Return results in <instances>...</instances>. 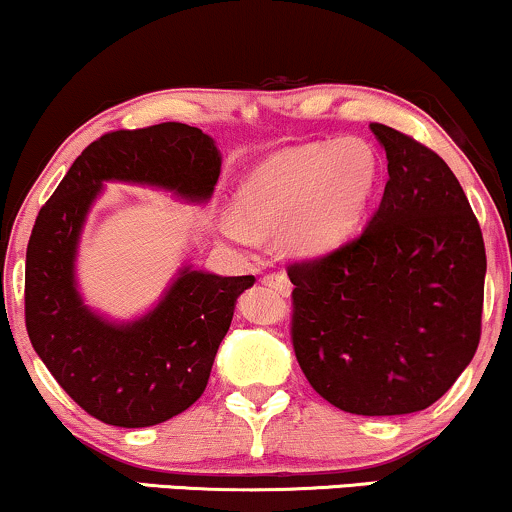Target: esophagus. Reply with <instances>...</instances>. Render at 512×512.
<instances>
[{
  "label": "esophagus",
  "instance_id": "1",
  "mask_svg": "<svg viewBox=\"0 0 512 512\" xmlns=\"http://www.w3.org/2000/svg\"><path fill=\"white\" fill-rule=\"evenodd\" d=\"M264 284L272 286V289L279 291L281 296H289V293H291V281H289V276H286L284 272L267 274V276H264Z\"/></svg>",
  "mask_w": 512,
  "mask_h": 512
}]
</instances>
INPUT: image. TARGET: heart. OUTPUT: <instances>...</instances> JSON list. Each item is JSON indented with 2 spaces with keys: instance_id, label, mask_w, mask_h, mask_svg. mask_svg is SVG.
Listing matches in <instances>:
<instances>
[{
  "instance_id": "b5f03b06",
  "label": "heart",
  "mask_w": 512,
  "mask_h": 512,
  "mask_svg": "<svg viewBox=\"0 0 512 512\" xmlns=\"http://www.w3.org/2000/svg\"><path fill=\"white\" fill-rule=\"evenodd\" d=\"M380 180V161L366 139L342 137L281 151L240 182L238 211L219 226L238 245L281 231L286 250L313 257L337 248L361 223Z\"/></svg>"
}]
</instances>
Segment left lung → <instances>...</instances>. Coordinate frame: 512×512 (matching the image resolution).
<instances>
[{
  "instance_id": "1",
  "label": "left lung",
  "mask_w": 512,
  "mask_h": 512,
  "mask_svg": "<svg viewBox=\"0 0 512 512\" xmlns=\"http://www.w3.org/2000/svg\"><path fill=\"white\" fill-rule=\"evenodd\" d=\"M370 129L387 154L383 199L356 238L286 267L291 344L337 409L414 414L477 354L486 250L448 163L399 129Z\"/></svg>"
}]
</instances>
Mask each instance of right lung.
<instances>
[{
	"instance_id": "obj_1",
	"label": "right lung",
	"mask_w": 512,
	"mask_h": 512,
	"mask_svg": "<svg viewBox=\"0 0 512 512\" xmlns=\"http://www.w3.org/2000/svg\"><path fill=\"white\" fill-rule=\"evenodd\" d=\"M214 139L182 122L117 129L88 144L35 219L26 250V330L52 378L93 419L144 428L173 419L202 397L236 298L255 276L185 267L163 301L129 325L81 303L74 255L103 180L158 185L192 202L214 192Z\"/></svg>"
}]
</instances>
